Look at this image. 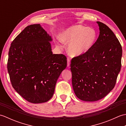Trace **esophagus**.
<instances>
[{"instance_id": "34e87169", "label": "esophagus", "mask_w": 126, "mask_h": 126, "mask_svg": "<svg viewBox=\"0 0 126 126\" xmlns=\"http://www.w3.org/2000/svg\"><path fill=\"white\" fill-rule=\"evenodd\" d=\"M70 58H67V66H68V67H69V66H70Z\"/></svg>"}]
</instances>
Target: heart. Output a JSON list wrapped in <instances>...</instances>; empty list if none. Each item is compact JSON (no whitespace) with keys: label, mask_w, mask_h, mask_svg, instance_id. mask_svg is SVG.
Listing matches in <instances>:
<instances>
[{"label":"heart","mask_w":126,"mask_h":126,"mask_svg":"<svg viewBox=\"0 0 126 126\" xmlns=\"http://www.w3.org/2000/svg\"><path fill=\"white\" fill-rule=\"evenodd\" d=\"M96 33L92 29L81 25L70 26L63 31L60 36L61 41L69 45L68 52L73 57L84 54L91 49L96 41ZM61 48V45L57 44Z\"/></svg>","instance_id":"heart-1"}]
</instances>
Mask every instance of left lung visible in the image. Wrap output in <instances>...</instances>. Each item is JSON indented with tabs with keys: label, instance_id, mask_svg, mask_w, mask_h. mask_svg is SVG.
<instances>
[{
	"label": "left lung",
	"instance_id": "1",
	"mask_svg": "<svg viewBox=\"0 0 126 126\" xmlns=\"http://www.w3.org/2000/svg\"><path fill=\"white\" fill-rule=\"evenodd\" d=\"M100 34L87 52L71 60L72 84L76 96L84 101L101 100L113 89L121 67L122 49L108 26L97 22Z\"/></svg>",
	"mask_w": 126,
	"mask_h": 126
}]
</instances>
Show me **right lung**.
I'll list each match as a JSON object with an SVG mask.
<instances>
[{"label":"right lung","mask_w":126,"mask_h":126,"mask_svg":"<svg viewBox=\"0 0 126 126\" xmlns=\"http://www.w3.org/2000/svg\"><path fill=\"white\" fill-rule=\"evenodd\" d=\"M52 38L40 24L28 26L11 44L7 70L13 88L26 101L50 100L56 82L67 65L62 54H53Z\"/></svg>","instance_id":"add662e5"}]
</instances>
